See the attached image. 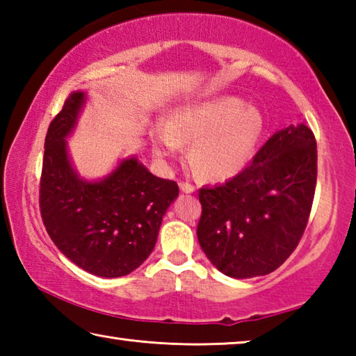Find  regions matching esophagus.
Here are the masks:
<instances>
[{"label":"esophagus","mask_w":356,"mask_h":356,"mask_svg":"<svg viewBox=\"0 0 356 356\" xmlns=\"http://www.w3.org/2000/svg\"><path fill=\"white\" fill-rule=\"evenodd\" d=\"M179 186H180V190H182L184 193H193V191L196 190L195 185L190 184V182H185V180H182V182H179Z\"/></svg>","instance_id":"obj_1"}]
</instances>
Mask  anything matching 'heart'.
<instances>
[{"label": "heart", "mask_w": 356, "mask_h": 356, "mask_svg": "<svg viewBox=\"0 0 356 356\" xmlns=\"http://www.w3.org/2000/svg\"><path fill=\"white\" fill-rule=\"evenodd\" d=\"M261 134V113L226 95L174 113L154 146L163 159L177 154L182 143H191L193 166L209 179H227L250 163Z\"/></svg>", "instance_id": "obj_1"}]
</instances>
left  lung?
I'll list each match as a JSON object with an SVG mask.
<instances>
[{
	"instance_id": "8db88e82",
	"label": "left lung",
	"mask_w": 356,
	"mask_h": 356,
	"mask_svg": "<svg viewBox=\"0 0 356 356\" xmlns=\"http://www.w3.org/2000/svg\"><path fill=\"white\" fill-rule=\"evenodd\" d=\"M317 143L306 125L275 134L237 176L202 186L197 240L221 273H272L297 248L314 201Z\"/></svg>"
}]
</instances>
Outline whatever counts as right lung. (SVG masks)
Returning <instances> with one entry per match:
<instances>
[{"label":"right lung","mask_w":356,"mask_h":356,"mask_svg":"<svg viewBox=\"0 0 356 356\" xmlns=\"http://www.w3.org/2000/svg\"><path fill=\"white\" fill-rule=\"evenodd\" d=\"M84 94L74 92L45 136L39 207L48 236L63 254L102 278L125 276L152 252L161 220L179 195L174 180L155 177L136 159L120 161L100 182L76 176L65 140Z\"/></svg>","instance_id":"right-lung-1"}]
</instances>
